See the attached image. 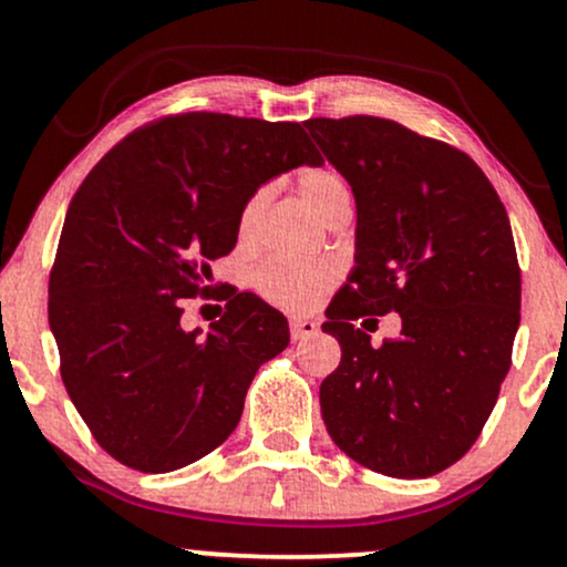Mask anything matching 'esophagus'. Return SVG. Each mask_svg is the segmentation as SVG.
Listing matches in <instances>:
<instances>
[{"mask_svg": "<svg viewBox=\"0 0 567 567\" xmlns=\"http://www.w3.org/2000/svg\"><path fill=\"white\" fill-rule=\"evenodd\" d=\"M320 333V324L309 317H292L290 320V338L292 341H303V338H311Z\"/></svg>", "mask_w": 567, "mask_h": 567, "instance_id": "esophagus-1", "label": "esophagus"}]
</instances>
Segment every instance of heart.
<instances>
[{"instance_id":"obj_1","label":"heart","mask_w":567,"mask_h":567,"mask_svg":"<svg viewBox=\"0 0 567 567\" xmlns=\"http://www.w3.org/2000/svg\"><path fill=\"white\" fill-rule=\"evenodd\" d=\"M301 197L306 205L324 216L330 207L338 205L341 199H349L347 181L333 171H315L306 173L301 178ZM264 192L245 205L243 216H239V234L247 237L256 224L258 207H261ZM341 277V264L338 261H290V258H269V261L258 266L256 271V290L264 301L279 306L285 311H306L328 292Z\"/></svg>"}]
</instances>
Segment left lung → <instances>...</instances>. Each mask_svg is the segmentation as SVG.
I'll return each mask as SVG.
<instances>
[{"mask_svg":"<svg viewBox=\"0 0 567 567\" xmlns=\"http://www.w3.org/2000/svg\"><path fill=\"white\" fill-rule=\"evenodd\" d=\"M303 125L357 199V266L322 324L341 343L324 426L368 470L432 477L474 445L509 373L523 292L509 218L451 143L365 114ZM389 310L403 333L373 348L364 324Z\"/></svg>","mask_w":567,"mask_h":567,"instance_id":"left-lung-1","label":"left lung"}]
</instances>
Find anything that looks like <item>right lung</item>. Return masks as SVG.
Listing matches in <instances>:
<instances>
[{"mask_svg": "<svg viewBox=\"0 0 567 567\" xmlns=\"http://www.w3.org/2000/svg\"><path fill=\"white\" fill-rule=\"evenodd\" d=\"M298 122L186 112L125 135L71 199L50 271V328L63 386L97 445L138 472L194 464L237 429L288 320L210 261L237 245L247 199L275 175L320 165ZM227 301L205 339L188 297Z\"/></svg>", "mask_w": 567, "mask_h": 567, "instance_id": "obj_1", "label": "right lung"}]
</instances>
